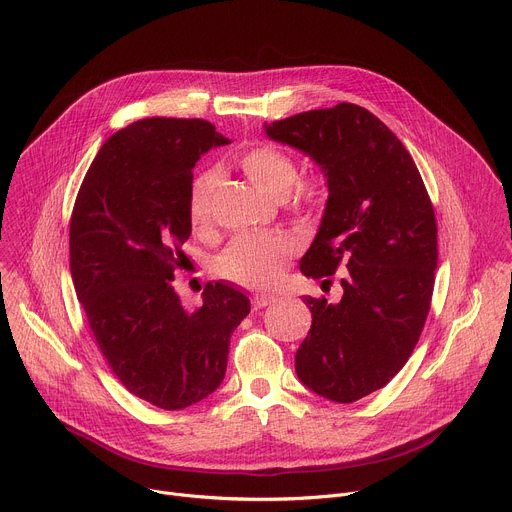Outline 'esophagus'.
<instances>
[{"mask_svg": "<svg viewBox=\"0 0 512 512\" xmlns=\"http://www.w3.org/2000/svg\"><path fill=\"white\" fill-rule=\"evenodd\" d=\"M275 302L273 296H265V294H255L253 296V306L255 308H265V306H271Z\"/></svg>", "mask_w": 512, "mask_h": 512, "instance_id": "esophagus-1", "label": "esophagus"}]
</instances>
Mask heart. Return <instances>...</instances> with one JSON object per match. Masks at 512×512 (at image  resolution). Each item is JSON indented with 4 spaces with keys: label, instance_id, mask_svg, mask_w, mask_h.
Here are the masks:
<instances>
[{
    "label": "heart",
    "instance_id": "heart-1",
    "mask_svg": "<svg viewBox=\"0 0 512 512\" xmlns=\"http://www.w3.org/2000/svg\"><path fill=\"white\" fill-rule=\"evenodd\" d=\"M241 170L255 182L265 194L275 200H283L300 178L298 162L287 152L269 143H259L247 148L237 158ZM218 176L214 172L200 174L190 188L188 212L196 229H204L212 214V200L216 192ZM310 194V186L302 190ZM291 247L281 237L241 235L237 237L218 259L221 273L241 285L269 287L281 273V263L289 255Z\"/></svg>",
    "mask_w": 512,
    "mask_h": 512
}]
</instances>
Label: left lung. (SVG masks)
Segmentation results:
<instances>
[{"label": "left lung", "mask_w": 512, "mask_h": 512, "mask_svg": "<svg viewBox=\"0 0 512 512\" xmlns=\"http://www.w3.org/2000/svg\"><path fill=\"white\" fill-rule=\"evenodd\" d=\"M265 133L310 156L326 178L302 273L320 279L346 267L340 302L304 298L312 328L296 352L298 379L324 399L358 401L403 369L421 336L437 265L431 200L405 145L364 107L298 113Z\"/></svg>", "instance_id": "8db88e82"}]
</instances>
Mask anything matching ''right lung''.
<instances>
[{"mask_svg":"<svg viewBox=\"0 0 512 512\" xmlns=\"http://www.w3.org/2000/svg\"><path fill=\"white\" fill-rule=\"evenodd\" d=\"M227 143L204 119L135 121L103 143L72 208L70 275L93 336L121 385L168 411L218 389L251 312L227 281L208 283L194 312L172 287L192 233V170Z\"/></svg>","mask_w":512,"mask_h":512,"instance_id":"obj_1","label":"right lung"}]
</instances>
